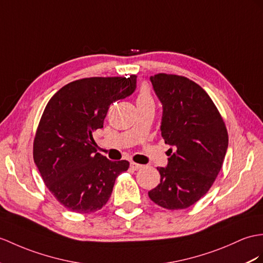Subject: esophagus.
<instances>
[{
	"instance_id": "esophagus-1",
	"label": "esophagus",
	"mask_w": 263,
	"mask_h": 263,
	"mask_svg": "<svg viewBox=\"0 0 263 263\" xmlns=\"http://www.w3.org/2000/svg\"><path fill=\"white\" fill-rule=\"evenodd\" d=\"M142 167H143V165L137 164V163H134V162H132V163H130V168H132V170H134V171H137V170L142 168Z\"/></svg>"
}]
</instances>
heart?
<instances>
[{
  "label": "heart",
  "instance_id": "heart-1",
  "mask_svg": "<svg viewBox=\"0 0 263 263\" xmlns=\"http://www.w3.org/2000/svg\"><path fill=\"white\" fill-rule=\"evenodd\" d=\"M136 102H137V106H139V105H149V104L154 105V100H153L152 95L148 91V89H147V88L140 89V91L137 96Z\"/></svg>",
  "mask_w": 263,
  "mask_h": 263
}]
</instances>
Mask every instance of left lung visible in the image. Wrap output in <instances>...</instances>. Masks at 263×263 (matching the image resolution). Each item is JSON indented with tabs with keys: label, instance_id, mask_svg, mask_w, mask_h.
I'll return each mask as SVG.
<instances>
[{
	"label": "left lung",
	"instance_id": "8db88e82",
	"mask_svg": "<svg viewBox=\"0 0 263 263\" xmlns=\"http://www.w3.org/2000/svg\"><path fill=\"white\" fill-rule=\"evenodd\" d=\"M151 81L163 105L162 137L173 148L167 166L157 167L161 183L148 196L164 209H186L208 193L220 173L228 130L212 99L194 81L166 73Z\"/></svg>",
	"mask_w": 263,
	"mask_h": 263
}]
</instances>
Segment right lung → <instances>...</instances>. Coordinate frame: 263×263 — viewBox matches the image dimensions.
Masks as SVG:
<instances>
[{"mask_svg": "<svg viewBox=\"0 0 263 263\" xmlns=\"http://www.w3.org/2000/svg\"><path fill=\"white\" fill-rule=\"evenodd\" d=\"M135 74L76 80L46 106L33 143V159L58 202L77 213H91L109 200L127 161L111 162L97 153L93 133L104 127L112 102L136 89Z\"/></svg>", "mask_w": 263, "mask_h": 263, "instance_id": "right-lung-1", "label": "right lung"}]
</instances>
